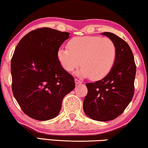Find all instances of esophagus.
Returning <instances> with one entry per match:
<instances>
[{
  "label": "esophagus",
  "instance_id": "1",
  "mask_svg": "<svg viewBox=\"0 0 148 148\" xmlns=\"http://www.w3.org/2000/svg\"><path fill=\"white\" fill-rule=\"evenodd\" d=\"M75 83L76 84V85H80V84H82L83 83V82L81 81V80H78V79H77V78H75Z\"/></svg>",
  "mask_w": 148,
  "mask_h": 148
}]
</instances>
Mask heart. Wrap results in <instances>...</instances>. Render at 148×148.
<instances>
[{
	"label": "heart",
	"mask_w": 148,
	"mask_h": 148,
	"mask_svg": "<svg viewBox=\"0 0 148 148\" xmlns=\"http://www.w3.org/2000/svg\"><path fill=\"white\" fill-rule=\"evenodd\" d=\"M68 47L60 48L57 57L62 68L73 72L81 65L78 74L102 79L111 72L117 58V47L111 39L99 36L74 37Z\"/></svg>",
	"instance_id": "heart-1"
}]
</instances>
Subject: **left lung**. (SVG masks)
Returning <instances> with one entry per match:
<instances>
[{"label": "left lung", "mask_w": 148, "mask_h": 148, "mask_svg": "<svg viewBox=\"0 0 148 148\" xmlns=\"http://www.w3.org/2000/svg\"><path fill=\"white\" fill-rule=\"evenodd\" d=\"M115 43L117 58L111 72L102 80L86 84L88 92L83 102L86 115L100 121L113 120L131 102L134 91L136 65L130 46L112 33L104 32Z\"/></svg>", "instance_id": "left-lung-1"}]
</instances>
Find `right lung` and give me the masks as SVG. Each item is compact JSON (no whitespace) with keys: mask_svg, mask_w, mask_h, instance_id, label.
<instances>
[{"mask_svg":"<svg viewBox=\"0 0 148 148\" xmlns=\"http://www.w3.org/2000/svg\"><path fill=\"white\" fill-rule=\"evenodd\" d=\"M70 33L50 28L33 30L17 45L11 61L12 91L26 115L39 121L55 118L63 99L75 87L74 78L57 57Z\"/></svg>","mask_w":148,"mask_h":148,"instance_id":"right-lung-1","label":"right lung"}]
</instances>
